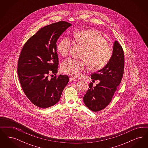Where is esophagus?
Masks as SVG:
<instances>
[{"label": "esophagus", "mask_w": 148, "mask_h": 148, "mask_svg": "<svg viewBox=\"0 0 148 148\" xmlns=\"http://www.w3.org/2000/svg\"><path fill=\"white\" fill-rule=\"evenodd\" d=\"M76 80V79L75 77H71L69 78V81L71 82H73V81H75Z\"/></svg>", "instance_id": "esophagus-1"}]
</instances>
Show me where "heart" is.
Segmentation results:
<instances>
[{
  "label": "heart",
  "instance_id": "heart-1",
  "mask_svg": "<svg viewBox=\"0 0 148 148\" xmlns=\"http://www.w3.org/2000/svg\"><path fill=\"white\" fill-rule=\"evenodd\" d=\"M75 41L81 45L85 50L81 56L83 60L69 58L63 61L62 71L73 77H79L86 64L92 71L103 69L109 63L113 56V50L108 45L107 40L98 32L85 29L73 33ZM72 45L69 36L63 38L57 45V51L62 56H68Z\"/></svg>",
  "mask_w": 148,
  "mask_h": 148
}]
</instances>
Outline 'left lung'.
<instances>
[{"label": "left lung", "instance_id": "8db88e82", "mask_svg": "<svg viewBox=\"0 0 148 148\" xmlns=\"http://www.w3.org/2000/svg\"><path fill=\"white\" fill-rule=\"evenodd\" d=\"M124 70V51L118 41H115L113 56L106 66L91 74V78L100 81L93 86L90 83L83 98L85 106L94 112L104 109L111 102L117 86L120 84Z\"/></svg>", "mask_w": 148, "mask_h": 148}]
</instances>
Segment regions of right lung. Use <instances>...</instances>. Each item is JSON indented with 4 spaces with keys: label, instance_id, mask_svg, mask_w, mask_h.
<instances>
[{
    "label": "right lung",
    "instance_id": "add662e5",
    "mask_svg": "<svg viewBox=\"0 0 148 148\" xmlns=\"http://www.w3.org/2000/svg\"><path fill=\"white\" fill-rule=\"evenodd\" d=\"M71 25L66 21L51 24L39 30L25 43L18 62V75L22 89L30 101L40 108H48L60 98L69 78L66 75L48 78L58 73L56 42Z\"/></svg>",
    "mask_w": 148,
    "mask_h": 148
}]
</instances>
